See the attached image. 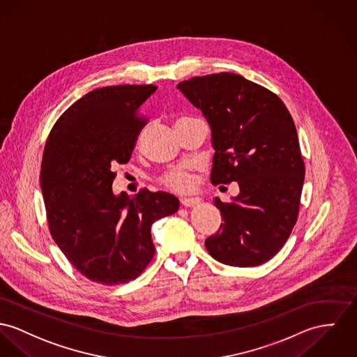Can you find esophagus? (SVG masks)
<instances>
[{
    "instance_id": "1",
    "label": "esophagus",
    "mask_w": 357,
    "mask_h": 357,
    "mask_svg": "<svg viewBox=\"0 0 357 357\" xmlns=\"http://www.w3.org/2000/svg\"><path fill=\"white\" fill-rule=\"evenodd\" d=\"M199 198L198 197H185V198H182L181 199V202H182V205L183 206H186V208H192V206H195L197 204H199Z\"/></svg>"
}]
</instances>
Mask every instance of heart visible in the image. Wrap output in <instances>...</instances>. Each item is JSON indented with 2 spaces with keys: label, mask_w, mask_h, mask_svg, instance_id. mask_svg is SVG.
I'll return each mask as SVG.
<instances>
[{
  "label": "heart",
  "mask_w": 357,
  "mask_h": 357,
  "mask_svg": "<svg viewBox=\"0 0 357 357\" xmlns=\"http://www.w3.org/2000/svg\"><path fill=\"white\" fill-rule=\"evenodd\" d=\"M165 183L175 190H186L192 185V178L185 171H171L165 175Z\"/></svg>",
  "instance_id": "obj_1"
}]
</instances>
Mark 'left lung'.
Masks as SVG:
<instances>
[{
	"instance_id": "obj_1",
	"label": "left lung",
	"mask_w": 357,
	"mask_h": 357,
	"mask_svg": "<svg viewBox=\"0 0 357 357\" xmlns=\"http://www.w3.org/2000/svg\"><path fill=\"white\" fill-rule=\"evenodd\" d=\"M176 88L211 126V182L239 185L229 202L213 199L222 224L205 241L206 250L229 266L269 261L296 224L304 182L289 111L275 93L235 73L192 77Z\"/></svg>"
}]
</instances>
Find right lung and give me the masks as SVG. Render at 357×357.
Returning <instances> with one entry per match:
<instances>
[{
	"label": "right lung",
	"instance_id": "obj_1",
	"mask_svg": "<svg viewBox=\"0 0 357 357\" xmlns=\"http://www.w3.org/2000/svg\"><path fill=\"white\" fill-rule=\"evenodd\" d=\"M156 89L114 85L88 92L59 116L45 146L40 189L52 236L93 282L135 280L155 254L152 224L179 209L169 192H112V168L129 162L145 125L138 110Z\"/></svg>",
	"mask_w": 357,
	"mask_h": 357
}]
</instances>
